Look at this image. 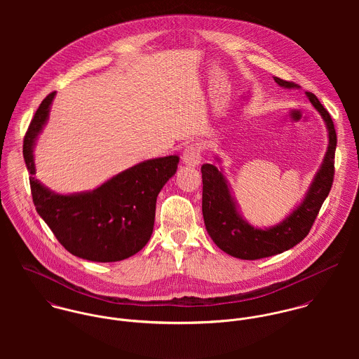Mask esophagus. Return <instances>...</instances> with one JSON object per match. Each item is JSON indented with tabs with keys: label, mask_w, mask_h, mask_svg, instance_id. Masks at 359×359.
Segmentation results:
<instances>
[{
	"label": "esophagus",
	"mask_w": 359,
	"mask_h": 359,
	"mask_svg": "<svg viewBox=\"0 0 359 359\" xmlns=\"http://www.w3.org/2000/svg\"><path fill=\"white\" fill-rule=\"evenodd\" d=\"M182 161L187 165L196 167L202 161V147L201 144H191L182 152Z\"/></svg>",
	"instance_id": "esophagus-1"
}]
</instances>
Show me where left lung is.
Returning <instances> with one entry per match:
<instances>
[{"label": "left lung", "mask_w": 359, "mask_h": 359, "mask_svg": "<svg viewBox=\"0 0 359 359\" xmlns=\"http://www.w3.org/2000/svg\"><path fill=\"white\" fill-rule=\"evenodd\" d=\"M273 80L282 88H299L297 84L279 77H273ZM306 95L326 124L329 144L323 161L316 171L304 199L283 221L269 228H257L249 224L241 214L238 202L232 196L231 187L222 171L212 164L202 165V211L205 229L212 242L229 256L242 259H258L280 255L294 248L307 236L319 208L330 192L337 144L334 124L329 111L322 106L319 100L312 93H306ZM215 158L219 161L218 157Z\"/></svg>", "instance_id": "left-lung-1"}]
</instances>
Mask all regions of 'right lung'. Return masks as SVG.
Segmentation results:
<instances>
[{
  "instance_id": "obj_1",
  "label": "right lung",
  "mask_w": 359,
  "mask_h": 359,
  "mask_svg": "<svg viewBox=\"0 0 359 359\" xmlns=\"http://www.w3.org/2000/svg\"><path fill=\"white\" fill-rule=\"evenodd\" d=\"M51 93L39 106L23 141V157L37 212L73 256L95 262L121 261L138 253L154 232L156 199L175 174L180 157L141 161L94 191L62 195L36 177L34 147L48 121Z\"/></svg>"
}]
</instances>
